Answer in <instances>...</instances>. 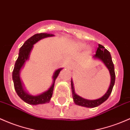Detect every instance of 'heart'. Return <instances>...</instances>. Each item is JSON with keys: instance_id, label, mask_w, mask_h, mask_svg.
Returning <instances> with one entry per match:
<instances>
[{"instance_id": "b5f03b06", "label": "heart", "mask_w": 130, "mask_h": 130, "mask_svg": "<svg viewBox=\"0 0 130 130\" xmlns=\"http://www.w3.org/2000/svg\"><path fill=\"white\" fill-rule=\"evenodd\" d=\"M78 46L81 48H84L85 47V46H86V44L85 43H83V42H79V43L78 44Z\"/></svg>"}]
</instances>
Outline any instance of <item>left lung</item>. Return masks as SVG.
Instances as JSON below:
<instances>
[{
  "instance_id": "left-lung-1",
  "label": "left lung",
  "mask_w": 130,
  "mask_h": 130,
  "mask_svg": "<svg viewBox=\"0 0 130 130\" xmlns=\"http://www.w3.org/2000/svg\"><path fill=\"white\" fill-rule=\"evenodd\" d=\"M92 58H94V59L101 60L107 68L109 70L110 75V84L108 90L102 97L97 99L89 100L83 98L82 97L79 96V95L76 94L75 91V88H74L73 79H71L72 96L74 102L76 105L88 108L95 107L99 106V105L102 104L103 102H104L109 98L111 92H112L115 80V70H114V65L113 62H112V57H111L110 52L106 49H105L103 45L99 44L95 54L92 57Z\"/></svg>"
}]
</instances>
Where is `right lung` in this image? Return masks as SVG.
<instances>
[{
	"instance_id": "obj_1",
	"label": "right lung",
	"mask_w": 130,
	"mask_h": 130,
	"mask_svg": "<svg viewBox=\"0 0 130 130\" xmlns=\"http://www.w3.org/2000/svg\"><path fill=\"white\" fill-rule=\"evenodd\" d=\"M55 35H54L53 34L45 33V32L36 34L29 38L27 41H26L19 50L18 58L15 62V67H14L13 71L12 73V79L14 83V88L17 94L23 101H25L26 103L28 104L36 105L49 103L53 94L55 79L58 77L60 71L63 69V68H60L55 71L52 76L53 81H52V84L51 86L47 90L39 94L32 95L27 92L25 89L23 83L22 82L20 78L21 69L24 67L25 63L29 59L30 54L33 49L34 45L40 40L49 38V37H53Z\"/></svg>"
}]
</instances>
